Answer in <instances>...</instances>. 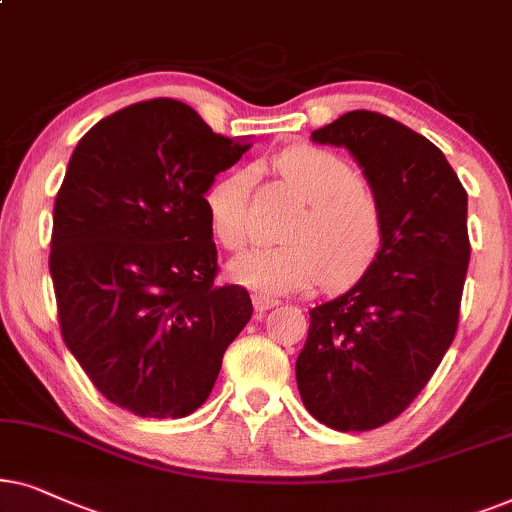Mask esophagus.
Segmentation results:
<instances>
[{
	"mask_svg": "<svg viewBox=\"0 0 512 512\" xmlns=\"http://www.w3.org/2000/svg\"><path fill=\"white\" fill-rule=\"evenodd\" d=\"M252 304H255L257 311H269L278 306V297L264 295V292H252Z\"/></svg>",
	"mask_w": 512,
	"mask_h": 512,
	"instance_id": "1",
	"label": "esophagus"
}]
</instances>
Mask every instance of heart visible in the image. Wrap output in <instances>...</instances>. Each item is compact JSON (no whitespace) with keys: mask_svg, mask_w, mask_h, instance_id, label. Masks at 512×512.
Segmentation results:
<instances>
[{"mask_svg":"<svg viewBox=\"0 0 512 512\" xmlns=\"http://www.w3.org/2000/svg\"><path fill=\"white\" fill-rule=\"evenodd\" d=\"M283 180L309 203L288 245H257L229 262V274L257 292L281 295L323 281L342 288L358 281L384 248V213L342 156L299 145L276 159ZM250 170H231L206 189L203 208L213 236L227 250L252 238Z\"/></svg>","mask_w":512,"mask_h":512,"instance_id":"heart-1","label":"heart"}]
</instances>
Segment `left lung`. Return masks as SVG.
<instances>
[{
  "mask_svg": "<svg viewBox=\"0 0 512 512\" xmlns=\"http://www.w3.org/2000/svg\"><path fill=\"white\" fill-rule=\"evenodd\" d=\"M349 149L384 213L377 262L342 295L309 309L295 372L302 403L335 431L398 417L452 344L470 243L468 194L445 154L384 114L356 109L311 133Z\"/></svg>",
  "mask_w": 512,
  "mask_h": 512,
  "instance_id": "left-lung-1",
  "label": "left lung"
}]
</instances>
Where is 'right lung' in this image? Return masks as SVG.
<instances>
[{
  "label": "right lung",
  "instance_id": "add662e5",
  "mask_svg": "<svg viewBox=\"0 0 512 512\" xmlns=\"http://www.w3.org/2000/svg\"><path fill=\"white\" fill-rule=\"evenodd\" d=\"M245 140L170 98L98 121L67 163L49 269L67 349L109 403L180 419L206 403L248 325L241 285H215L203 196Z\"/></svg>",
  "mask_w": 512,
  "mask_h": 512
}]
</instances>
